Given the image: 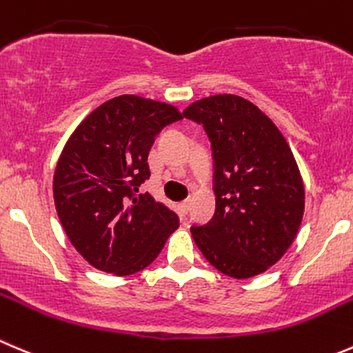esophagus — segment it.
I'll use <instances>...</instances> for the list:
<instances>
[{
    "instance_id": "34e87169",
    "label": "esophagus",
    "mask_w": 353,
    "mask_h": 353,
    "mask_svg": "<svg viewBox=\"0 0 353 353\" xmlns=\"http://www.w3.org/2000/svg\"><path fill=\"white\" fill-rule=\"evenodd\" d=\"M190 205H191L190 200L181 201V203H179V212H181V215H186V214H188V210H190Z\"/></svg>"
}]
</instances>
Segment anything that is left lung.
<instances>
[{"mask_svg": "<svg viewBox=\"0 0 353 353\" xmlns=\"http://www.w3.org/2000/svg\"><path fill=\"white\" fill-rule=\"evenodd\" d=\"M183 115L203 124L215 167V214L191 236L222 274H262L292 246L303 219L305 188L292 148L268 115L236 94L201 98Z\"/></svg>", "mask_w": 353, "mask_h": 353, "instance_id": "obj_1", "label": "left lung"}]
</instances>
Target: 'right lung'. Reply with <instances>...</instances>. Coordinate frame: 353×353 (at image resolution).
I'll list each match as a JSON object with an SVG mask.
<instances>
[{"label":"right lung","mask_w":353,"mask_h":353,"mask_svg":"<svg viewBox=\"0 0 353 353\" xmlns=\"http://www.w3.org/2000/svg\"><path fill=\"white\" fill-rule=\"evenodd\" d=\"M174 105L122 94L94 108L65 143L53 176L58 219L72 246L103 272L129 276L159 256L179 219L150 193L148 153Z\"/></svg>","instance_id":"add662e5"}]
</instances>
